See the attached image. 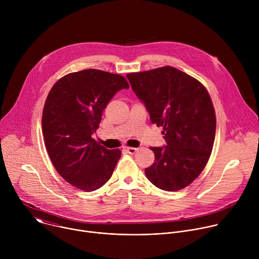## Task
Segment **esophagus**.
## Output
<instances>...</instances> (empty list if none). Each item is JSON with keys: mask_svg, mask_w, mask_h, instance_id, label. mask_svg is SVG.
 Returning a JSON list of instances; mask_svg holds the SVG:
<instances>
[{"mask_svg": "<svg viewBox=\"0 0 259 259\" xmlns=\"http://www.w3.org/2000/svg\"><path fill=\"white\" fill-rule=\"evenodd\" d=\"M125 150L127 151V153H129L131 155L135 154L138 151V149H135V147H125Z\"/></svg>", "mask_w": 259, "mask_h": 259, "instance_id": "esophagus-1", "label": "esophagus"}]
</instances>
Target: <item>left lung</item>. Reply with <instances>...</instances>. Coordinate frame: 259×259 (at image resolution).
I'll return each instance as SVG.
<instances>
[{
    "instance_id": "obj_1",
    "label": "left lung",
    "mask_w": 259,
    "mask_h": 259,
    "mask_svg": "<svg viewBox=\"0 0 259 259\" xmlns=\"http://www.w3.org/2000/svg\"><path fill=\"white\" fill-rule=\"evenodd\" d=\"M126 77L151 122L164 129L166 145L151 149L155 162L144 170L147 179L167 192L188 187L205 168L214 143L216 118L208 91L172 66Z\"/></svg>"
}]
</instances>
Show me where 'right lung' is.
<instances>
[{"label":"right lung","instance_id":"add662e5","mask_svg":"<svg viewBox=\"0 0 259 259\" xmlns=\"http://www.w3.org/2000/svg\"><path fill=\"white\" fill-rule=\"evenodd\" d=\"M128 88L124 77L90 68L68 73L48 94L42 116L46 149L60 176L79 190L95 191L112 177L121 151L105 149L93 134L110 99Z\"/></svg>","mask_w":259,"mask_h":259}]
</instances>
